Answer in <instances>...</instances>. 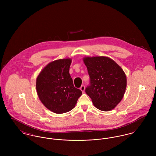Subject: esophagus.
<instances>
[{
  "label": "esophagus",
  "instance_id": "34e87169",
  "mask_svg": "<svg viewBox=\"0 0 156 156\" xmlns=\"http://www.w3.org/2000/svg\"><path fill=\"white\" fill-rule=\"evenodd\" d=\"M80 90L82 91V92H83L85 91V87L84 85H82L80 87Z\"/></svg>",
  "mask_w": 156,
  "mask_h": 156
}]
</instances>
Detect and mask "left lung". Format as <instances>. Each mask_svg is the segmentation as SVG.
Returning a JSON list of instances; mask_svg holds the SVG:
<instances>
[{"label": "left lung", "instance_id": "1", "mask_svg": "<svg viewBox=\"0 0 156 156\" xmlns=\"http://www.w3.org/2000/svg\"><path fill=\"white\" fill-rule=\"evenodd\" d=\"M83 59L90 77L85 92L93 105L102 111L113 109L122 99L127 87L123 69L108 57H85Z\"/></svg>", "mask_w": 156, "mask_h": 156}]
</instances>
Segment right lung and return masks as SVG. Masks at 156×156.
<instances>
[{
  "label": "right lung",
  "instance_id": "obj_1",
  "mask_svg": "<svg viewBox=\"0 0 156 156\" xmlns=\"http://www.w3.org/2000/svg\"><path fill=\"white\" fill-rule=\"evenodd\" d=\"M71 59L54 61L43 69L37 78L38 97L48 110L64 113L72 110L82 92L76 88L69 73Z\"/></svg>",
  "mask_w": 156,
  "mask_h": 156
}]
</instances>
